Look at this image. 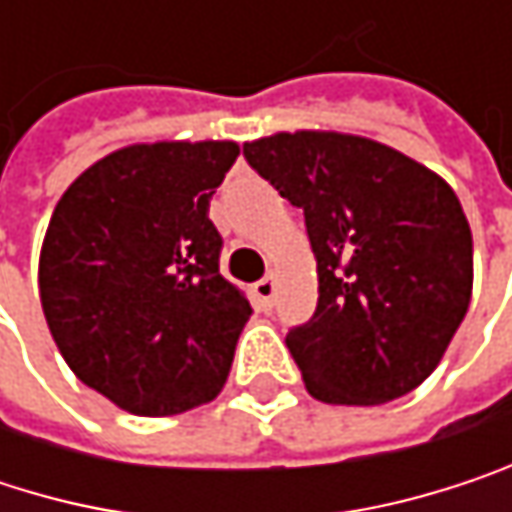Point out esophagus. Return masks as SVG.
<instances>
[{
	"label": "esophagus",
	"mask_w": 512,
	"mask_h": 512,
	"mask_svg": "<svg viewBox=\"0 0 512 512\" xmlns=\"http://www.w3.org/2000/svg\"><path fill=\"white\" fill-rule=\"evenodd\" d=\"M275 287H278V278H275V272H269L266 278H260L255 287H252L255 299H257V302H260V305H263V308H269V305H272Z\"/></svg>",
	"instance_id": "esophagus-1"
}]
</instances>
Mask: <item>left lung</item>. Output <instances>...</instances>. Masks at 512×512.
I'll return each mask as SVG.
<instances>
[{
  "mask_svg": "<svg viewBox=\"0 0 512 512\" xmlns=\"http://www.w3.org/2000/svg\"><path fill=\"white\" fill-rule=\"evenodd\" d=\"M302 207L317 311L287 335L311 397L376 406L418 388L471 302V228L445 177L382 142L296 130L243 145Z\"/></svg>",
  "mask_w": 512,
  "mask_h": 512,
  "instance_id": "8db88e82",
  "label": "left lung"
}]
</instances>
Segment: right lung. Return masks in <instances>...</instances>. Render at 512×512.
I'll list each match as a JSON object with an SVG mask.
<instances>
[{
  "instance_id": "right-lung-1",
  "label": "right lung",
  "mask_w": 512,
  "mask_h": 512,
  "mask_svg": "<svg viewBox=\"0 0 512 512\" xmlns=\"http://www.w3.org/2000/svg\"><path fill=\"white\" fill-rule=\"evenodd\" d=\"M237 142L127 145L52 210L38 290L67 367L118 409L162 418L210 403L252 317L219 272L210 198Z\"/></svg>"
}]
</instances>
